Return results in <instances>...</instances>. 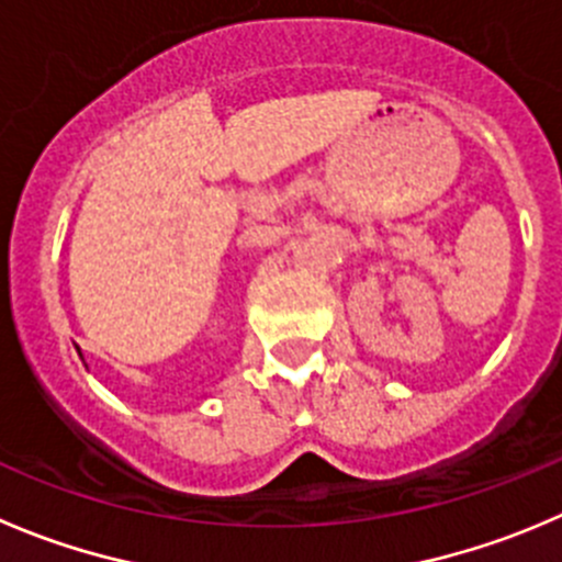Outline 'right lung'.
I'll return each mask as SVG.
<instances>
[{
	"instance_id": "obj_1",
	"label": "right lung",
	"mask_w": 562,
	"mask_h": 562,
	"mask_svg": "<svg viewBox=\"0 0 562 562\" xmlns=\"http://www.w3.org/2000/svg\"><path fill=\"white\" fill-rule=\"evenodd\" d=\"M79 357H81V353H79Z\"/></svg>"
}]
</instances>
